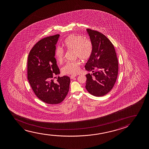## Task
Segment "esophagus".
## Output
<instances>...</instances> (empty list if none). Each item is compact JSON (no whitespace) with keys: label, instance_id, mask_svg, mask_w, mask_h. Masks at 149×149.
Here are the masks:
<instances>
[{"label":"esophagus","instance_id":"1","mask_svg":"<svg viewBox=\"0 0 149 149\" xmlns=\"http://www.w3.org/2000/svg\"><path fill=\"white\" fill-rule=\"evenodd\" d=\"M77 75H73L70 76V78L71 79H73Z\"/></svg>","mask_w":149,"mask_h":149}]
</instances>
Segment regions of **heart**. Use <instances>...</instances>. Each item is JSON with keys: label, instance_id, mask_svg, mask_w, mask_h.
Instances as JSON below:
<instances>
[{"label": "heart", "instance_id": "obj_1", "mask_svg": "<svg viewBox=\"0 0 149 149\" xmlns=\"http://www.w3.org/2000/svg\"><path fill=\"white\" fill-rule=\"evenodd\" d=\"M63 45L68 50L74 51L76 57L86 61L92 56L93 51V45L92 41L84 39L80 35L71 34L65 39ZM54 55L56 61L61 63L65 57V51L61 47L58 46L54 51ZM80 62L79 61H68L63 66L62 71L65 74H76L79 71Z\"/></svg>", "mask_w": 149, "mask_h": 149}]
</instances>
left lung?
Masks as SVG:
<instances>
[{"label":"left lung","instance_id":"left-lung-1","mask_svg":"<svg viewBox=\"0 0 149 149\" xmlns=\"http://www.w3.org/2000/svg\"><path fill=\"white\" fill-rule=\"evenodd\" d=\"M93 45V51L85 65L93 73L86 75V88L93 96L102 97L111 90L118 75V59L110 40L97 31L87 29Z\"/></svg>","mask_w":149,"mask_h":149}]
</instances>
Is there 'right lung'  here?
<instances>
[{
	"label": "right lung",
	"mask_w": 149,
	"mask_h": 149,
	"mask_svg": "<svg viewBox=\"0 0 149 149\" xmlns=\"http://www.w3.org/2000/svg\"><path fill=\"white\" fill-rule=\"evenodd\" d=\"M59 35L43 38L36 44L29 53L27 78L39 99L46 103L57 104L63 101L69 90L67 76L56 77L59 69L54 57L55 45Z\"/></svg>",
	"instance_id": "right-lung-1"
}]
</instances>
